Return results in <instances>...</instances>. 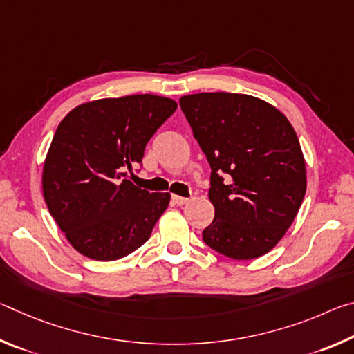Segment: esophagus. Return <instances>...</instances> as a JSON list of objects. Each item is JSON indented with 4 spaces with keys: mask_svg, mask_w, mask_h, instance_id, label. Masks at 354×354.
<instances>
[{
    "mask_svg": "<svg viewBox=\"0 0 354 354\" xmlns=\"http://www.w3.org/2000/svg\"><path fill=\"white\" fill-rule=\"evenodd\" d=\"M171 200L175 201L178 206H183V205H185V203L189 201V198H184V196H179V195H173Z\"/></svg>",
    "mask_w": 354,
    "mask_h": 354,
    "instance_id": "obj_1",
    "label": "esophagus"
}]
</instances>
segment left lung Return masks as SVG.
<instances>
[{
    "mask_svg": "<svg viewBox=\"0 0 354 354\" xmlns=\"http://www.w3.org/2000/svg\"><path fill=\"white\" fill-rule=\"evenodd\" d=\"M179 106L211 165L215 207L203 241L231 259L270 251L306 194L298 137L277 107L242 93H196Z\"/></svg>",
    "mask_w": 354,
    "mask_h": 354,
    "instance_id": "left-lung-1",
    "label": "left lung"
}]
</instances>
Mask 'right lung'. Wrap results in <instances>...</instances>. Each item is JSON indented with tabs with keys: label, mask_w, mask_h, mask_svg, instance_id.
Masks as SVG:
<instances>
[{
	"label": "right lung",
	"mask_w": 354,
	"mask_h": 354,
	"mask_svg": "<svg viewBox=\"0 0 354 354\" xmlns=\"http://www.w3.org/2000/svg\"><path fill=\"white\" fill-rule=\"evenodd\" d=\"M178 104L158 95L104 98L75 107L56 129L44 165V196L68 242L95 261L145 243L170 194L129 181L148 140Z\"/></svg>",
	"instance_id": "right-lung-1"
}]
</instances>
